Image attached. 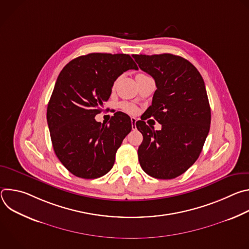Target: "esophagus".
<instances>
[{"mask_svg": "<svg viewBox=\"0 0 249 249\" xmlns=\"http://www.w3.org/2000/svg\"><path fill=\"white\" fill-rule=\"evenodd\" d=\"M131 122H132V129L135 130V129H136V122H137V119L134 118V117H132V118H131Z\"/></svg>", "mask_w": 249, "mask_h": 249, "instance_id": "1", "label": "esophagus"}]
</instances>
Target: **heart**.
<instances>
[{"label":"heart","instance_id":"obj_1","mask_svg":"<svg viewBox=\"0 0 249 249\" xmlns=\"http://www.w3.org/2000/svg\"><path fill=\"white\" fill-rule=\"evenodd\" d=\"M138 75H142V74H138ZM120 107H121V109H123L124 111L129 112V113H136L137 112L136 106L132 103H129V102H122L120 104Z\"/></svg>","mask_w":249,"mask_h":249}]
</instances>
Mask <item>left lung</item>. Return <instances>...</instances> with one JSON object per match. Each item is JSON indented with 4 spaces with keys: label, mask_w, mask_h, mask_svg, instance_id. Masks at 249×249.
Returning a JSON list of instances; mask_svg holds the SVG:
<instances>
[{
    "label": "left lung",
    "mask_w": 249,
    "mask_h": 249,
    "mask_svg": "<svg viewBox=\"0 0 249 249\" xmlns=\"http://www.w3.org/2000/svg\"><path fill=\"white\" fill-rule=\"evenodd\" d=\"M133 58L157 86L146 116L136 122L143 135L138 149L141 167L158 179L175 178L197 160L210 130L205 83L198 70L180 56L164 53ZM150 117L162 124L160 130L145 124Z\"/></svg>",
    "instance_id": "1"
}]
</instances>
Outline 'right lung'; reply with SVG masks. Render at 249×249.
Segmentation results:
<instances>
[{"instance_id":"obj_1","label":"right lung","mask_w":249,"mask_h":249,"mask_svg":"<svg viewBox=\"0 0 249 249\" xmlns=\"http://www.w3.org/2000/svg\"><path fill=\"white\" fill-rule=\"evenodd\" d=\"M138 70L127 54L90 53L69 62L61 71L47 106L54 152L62 164L85 179L103 176L132 130L130 117L116 112L109 124L94 117L107 101L116 79Z\"/></svg>"}]
</instances>
